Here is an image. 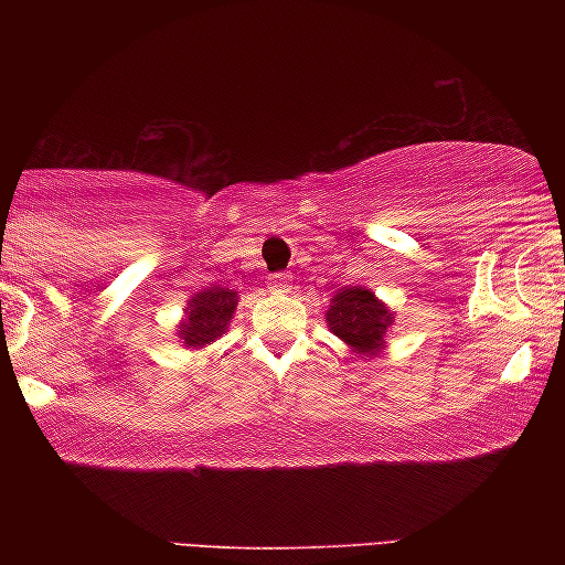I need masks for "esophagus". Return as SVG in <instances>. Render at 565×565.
<instances>
[{
	"mask_svg": "<svg viewBox=\"0 0 565 565\" xmlns=\"http://www.w3.org/2000/svg\"><path fill=\"white\" fill-rule=\"evenodd\" d=\"M267 288L273 292H288L292 288V277L288 273H275L267 277Z\"/></svg>",
	"mask_w": 565,
	"mask_h": 565,
	"instance_id": "34e87169",
	"label": "esophagus"
}]
</instances>
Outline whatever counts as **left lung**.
<instances>
[{"label":"left lung","instance_id":"left-lung-1","mask_svg":"<svg viewBox=\"0 0 565 565\" xmlns=\"http://www.w3.org/2000/svg\"><path fill=\"white\" fill-rule=\"evenodd\" d=\"M327 323L334 334L358 354H377L385 347V331L391 329L393 313L388 306L365 288H342L331 298Z\"/></svg>","mask_w":565,"mask_h":565}]
</instances>
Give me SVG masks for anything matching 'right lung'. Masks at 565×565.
I'll use <instances>...</instances> for the list:
<instances>
[{
  "label": "right lung",
  "mask_w": 565,
  "mask_h": 565,
  "mask_svg": "<svg viewBox=\"0 0 565 565\" xmlns=\"http://www.w3.org/2000/svg\"><path fill=\"white\" fill-rule=\"evenodd\" d=\"M238 292L228 288H207L195 292L184 308V321L180 323V339L190 350H203L215 339L226 334L231 316L236 311Z\"/></svg>",
  "instance_id": "obj_1"
}]
</instances>
